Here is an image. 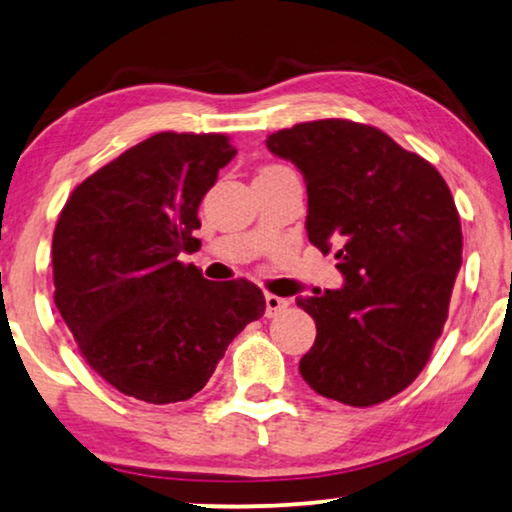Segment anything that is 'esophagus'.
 <instances>
[{
  "mask_svg": "<svg viewBox=\"0 0 512 512\" xmlns=\"http://www.w3.org/2000/svg\"><path fill=\"white\" fill-rule=\"evenodd\" d=\"M264 299H266V317L280 315V312L289 305L287 299H282V296H276V294H266Z\"/></svg>",
  "mask_w": 512,
  "mask_h": 512,
  "instance_id": "1",
  "label": "esophagus"
}]
</instances>
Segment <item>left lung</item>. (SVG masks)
I'll use <instances>...</instances> for the list:
<instances>
[{
  "label": "left lung",
  "mask_w": 512,
  "mask_h": 512,
  "mask_svg": "<svg viewBox=\"0 0 512 512\" xmlns=\"http://www.w3.org/2000/svg\"><path fill=\"white\" fill-rule=\"evenodd\" d=\"M266 147L301 170L308 239L345 276L342 289L296 299L317 324L301 377L349 407L393 398L421 375L448 319L462 264L451 188L425 158L347 119L282 128Z\"/></svg>",
  "instance_id": "left-lung-1"
}]
</instances>
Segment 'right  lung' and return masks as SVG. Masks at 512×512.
Masks as SVG:
<instances>
[{"label": "right lung", "instance_id": "1", "mask_svg": "<svg viewBox=\"0 0 512 512\" xmlns=\"http://www.w3.org/2000/svg\"><path fill=\"white\" fill-rule=\"evenodd\" d=\"M234 156L227 135L156 133L82 181L59 213L55 305L91 370L124 395L193 398L264 315L253 282H211L179 259L200 248L197 209Z\"/></svg>", "mask_w": 512, "mask_h": 512}]
</instances>
